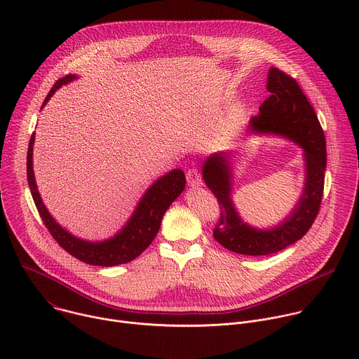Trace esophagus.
<instances>
[{
    "label": "esophagus",
    "mask_w": 359,
    "mask_h": 359,
    "mask_svg": "<svg viewBox=\"0 0 359 359\" xmlns=\"http://www.w3.org/2000/svg\"><path fill=\"white\" fill-rule=\"evenodd\" d=\"M186 179H187V183L190 187H200L203 186V180H201V176L200 173L196 170V169H190L186 175Z\"/></svg>",
    "instance_id": "1"
}]
</instances>
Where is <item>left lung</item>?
Segmentation results:
<instances>
[{"label":"left lung","instance_id":"1","mask_svg":"<svg viewBox=\"0 0 359 359\" xmlns=\"http://www.w3.org/2000/svg\"><path fill=\"white\" fill-rule=\"evenodd\" d=\"M267 90L271 95L250 119L248 133L284 137L302 149L304 186L291 212L276 226L254 227L240 216L233 200V153H212L201 168L204 183L217 197L222 210L213 237L224 248L244 255L274 254L304 237L318 215L324 190L325 136L314 108L297 81L277 68L269 69Z\"/></svg>","mask_w":359,"mask_h":359}]
</instances>
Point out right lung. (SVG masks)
I'll return each mask as SVG.
<instances>
[{"label": "right lung", "instance_id": "add662e5", "mask_svg": "<svg viewBox=\"0 0 359 359\" xmlns=\"http://www.w3.org/2000/svg\"><path fill=\"white\" fill-rule=\"evenodd\" d=\"M75 79H78V75H68L57 81V83L46 95L41 109L62 85H67ZM34 143L35 132L31 136L27 153V177L41 219L49 233L53 234V237L64 250H67L78 260L90 266L114 267L135 260L137 255H140L149 247L153 238L156 237L166 210L186 187V177L182 169H173L168 172L153 182L151 186H149V189L137 201L128 222L112 237L96 241L85 240L74 236L71 231L62 227L45 208L34 175Z\"/></svg>", "mask_w": 359, "mask_h": 359}]
</instances>
